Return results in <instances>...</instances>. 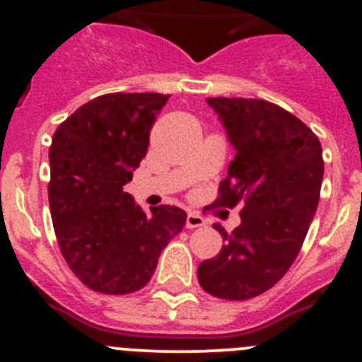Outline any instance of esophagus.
<instances>
[{
    "label": "esophagus",
    "instance_id": "obj_1",
    "mask_svg": "<svg viewBox=\"0 0 362 362\" xmlns=\"http://www.w3.org/2000/svg\"><path fill=\"white\" fill-rule=\"evenodd\" d=\"M202 226H204V218L202 215L194 214V211L187 214V218H185V228L196 229V228H202Z\"/></svg>",
    "mask_w": 362,
    "mask_h": 362
}]
</instances>
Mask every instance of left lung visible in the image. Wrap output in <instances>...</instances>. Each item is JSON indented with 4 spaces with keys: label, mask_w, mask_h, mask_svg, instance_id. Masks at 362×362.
Returning a JSON list of instances; mask_svg holds the SVG:
<instances>
[{
    "label": "left lung",
    "mask_w": 362,
    "mask_h": 362,
    "mask_svg": "<svg viewBox=\"0 0 362 362\" xmlns=\"http://www.w3.org/2000/svg\"><path fill=\"white\" fill-rule=\"evenodd\" d=\"M236 156L215 206L243 203L233 233L214 226L224 245L198 268L208 294L242 301L272 289L293 266L315 215L324 177L322 147L305 122L275 103L208 98Z\"/></svg>",
    "instance_id": "1"
}]
</instances>
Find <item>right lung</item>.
Here are the masks:
<instances>
[{
    "mask_svg": "<svg viewBox=\"0 0 362 362\" xmlns=\"http://www.w3.org/2000/svg\"><path fill=\"white\" fill-rule=\"evenodd\" d=\"M170 94L110 93L59 124L49 151V203L61 254L76 279L101 294L147 286L185 211L147 215L124 185L147 156L152 124Z\"/></svg>",
    "mask_w": 362,
    "mask_h": 362,
    "instance_id": "add662e5",
    "label": "right lung"
}]
</instances>
